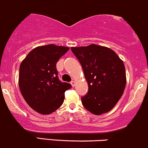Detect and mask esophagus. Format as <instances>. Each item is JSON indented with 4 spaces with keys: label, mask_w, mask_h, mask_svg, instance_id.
<instances>
[{
    "label": "esophagus",
    "mask_w": 148,
    "mask_h": 148,
    "mask_svg": "<svg viewBox=\"0 0 148 148\" xmlns=\"http://www.w3.org/2000/svg\"><path fill=\"white\" fill-rule=\"evenodd\" d=\"M71 84L72 85L73 87H74V86H75V80H73V81L71 82Z\"/></svg>",
    "instance_id": "34e87169"
}]
</instances>
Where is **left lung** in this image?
Returning a JSON list of instances; mask_svg holds the SVG:
<instances>
[{
	"label": "left lung",
	"instance_id": "obj_1",
	"mask_svg": "<svg viewBox=\"0 0 148 148\" xmlns=\"http://www.w3.org/2000/svg\"><path fill=\"white\" fill-rule=\"evenodd\" d=\"M81 64L88 92L81 98L90 113L101 115L112 110L124 93L125 67L117 54L106 47L92 45L71 47Z\"/></svg>",
	"mask_w": 148,
	"mask_h": 148
}]
</instances>
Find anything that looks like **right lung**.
<instances>
[{
    "instance_id": "add662e5",
    "label": "right lung",
    "mask_w": 148,
    "mask_h": 148,
    "mask_svg": "<svg viewBox=\"0 0 148 148\" xmlns=\"http://www.w3.org/2000/svg\"><path fill=\"white\" fill-rule=\"evenodd\" d=\"M70 48L51 45L32 49L21 62L18 86L24 100L41 114H49L60 107L65 92L71 88L58 76L56 64Z\"/></svg>"
}]
</instances>
